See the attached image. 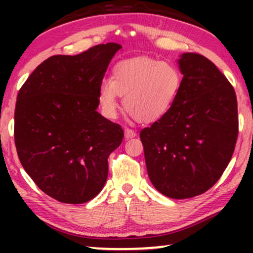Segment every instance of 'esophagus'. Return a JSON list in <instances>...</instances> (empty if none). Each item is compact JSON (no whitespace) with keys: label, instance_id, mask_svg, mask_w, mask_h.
<instances>
[{"label":"esophagus","instance_id":"1","mask_svg":"<svg viewBox=\"0 0 253 253\" xmlns=\"http://www.w3.org/2000/svg\"><path fill=\"white\" fill-rule=\"evenodd\" d=\"M124 137H126V139H130V138L136 137V132L129 129V127H126V129H124Z\"/></svg>","mask_w":253,"mask_h":253}]
</instances>
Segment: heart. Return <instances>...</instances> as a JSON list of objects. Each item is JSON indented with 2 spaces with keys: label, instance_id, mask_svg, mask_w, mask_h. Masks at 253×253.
Here are the masks:
<instances>
[{
  "label": "heart",
  "instance_id": "1",
  "mask_svg": "<svg viewBox=\"0 0 253 253\" xmlns=\"http://www.w3.org/2000/svg\"><path fill=\"white\" fill-rule=\"evenodd\" d=\"M182 75L177 67L150 57L122 61L113 69L112 79L100 85L99 98L107 115L117 110V95L124 109L140 123H152L169 112L177 98Z\"/></svg>",
  "mask_w": 253,
  "mask_h": 253
}]
</instances>
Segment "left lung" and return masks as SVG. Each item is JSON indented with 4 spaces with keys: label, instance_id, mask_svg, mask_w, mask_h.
I'll return each instance as SVG.
<instances>
[{
    "label": "left lung",
    "instance_id": "obj_1",
    "mask_svg": "<svg viewBox=\"0 0 253 253\" xmlns=\"http://www.w3.org/2000/svg\"><path fill=\"white\" fill-rule=\"evenodd\" d=\"M177 64L183 78L174 105L139 136L154 188L185 199L212 188L229 164L238 134L237 100L209 58L184 53Z\"/></svg>",
    "mask_w": 253,
    "mask_h": 253
}]
</instances>
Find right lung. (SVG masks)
<instances>
[{
  "label": "right lung",
  "mask_w": 253,
  "mask_h": 253,
  "mask_svg": "<svg viewBox=\"0 0 253 253\" xmlns=\"http://www.w3.org/2000/svg\"><path fill=\"white\" fill-rule=\"evenodd\" d=\"M121 48L109 42L75 56L54 55L17 95L20 164L40 190L61 203L83 204L99 195L109 154L122 143V127L96 110L103 76Z\"/></svg>",
  "instance_id": "obj_1"
}]
</instances>
